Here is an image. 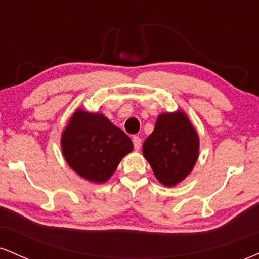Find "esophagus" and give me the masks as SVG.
<instances>
[{
  "instance_id": "34e87169",
  "label": "esophagus",
  "mask_w": 259,
  "mask_h": 259,
  "mask_svg": "<svg viewBox=\"0 0 259 259\" xmlns=\"http://www.w3.org/2000/svg\"><path fill=\"white\" fill-rule=\"evenodd\" d=\"M133 144H134V148H135L136 151H139L140 147H141V139H140L139 136H134Z\"/></svg>"
}]
</instances>
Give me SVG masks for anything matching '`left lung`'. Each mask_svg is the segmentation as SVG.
I'll return each mask as SVG.
<instances>
[{
    "mask_svg": "<svg viewBox=\"0 0 259 259\" xmlns=\"http://www.w3.org/2000/svg\"><path fill=\"white\" fill-rule=\"evenodd\" d=\"M198 134L184 112L162 113L142 153L154 177L165 186H175L191 173L198 158Z\"/></svg>",
    "mask_w": 259,
    "mask_h": 259,
    "instance_id": "1",
    "label": "left lung"
}]
</instances>
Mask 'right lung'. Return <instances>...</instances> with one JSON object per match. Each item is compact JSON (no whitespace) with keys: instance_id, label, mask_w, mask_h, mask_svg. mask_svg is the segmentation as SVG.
<instances>
[{"instance_id":"right-lung-1","label":"right lung","mask_w":259,"mask_h":259,"mask_svg":"<svg viewBox=\"0 0 259 259\" xmlns=\"http://www.w3.org/2000/svg\"><path fill=\"white\" fill-rule=\"evenodd\" d=\"M61 146L68 165L91 183H106L133 151L132 139L101 113L76 109L62 133Z\"/></svg>"}]
</instances>
